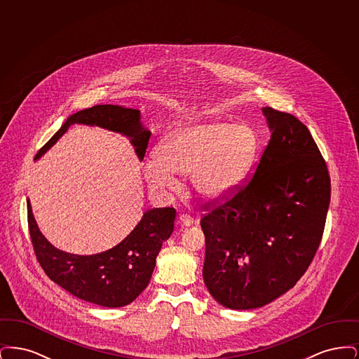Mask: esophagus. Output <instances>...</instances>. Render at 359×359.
I'll use <instances>...</instances> for the list:
<instances>
[{"instance_id":"1","label":"esophagus","mask_w":359,"mask_h":359,"mask_svg":"<svg viewBox=\"0 0 359 359\" xmlns=\"http://www.w3.org/2000/svg\"><path fill=\"white\" fill-rule=\"evenodd\" d=\"M179 221H180L182 224H184V226H191L194 223V218L186 212V214H180L179 215Z\"/></svg>"}]
</instances>
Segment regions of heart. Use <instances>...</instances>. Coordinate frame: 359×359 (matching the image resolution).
Wrapping results in <instances>:
<instances>
[{
	"label": "heart",
	"mask_w": 359,
	"mask_h": 359,
	"mask_svg": "<svg viewBox=\"0 0 359 359\" xmlns=\"http://www.w3.org/2000/svg\"><path fill=\"white\" fill-rule=\"evenodd\" d=\"M258 148L256 132L246 125L222 121L189 123L165 137L160 152L149 154L144 173L156 188H173L176 173L189 175L201 196L219 199L243 182Z\"/></svg>",
	"instance_id": "heart-1"
}]
</instances>
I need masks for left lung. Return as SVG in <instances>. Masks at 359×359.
Here are the masks:
<instances>
[{
    "label": "left lung",
    "mask_w": 359,
    "mask_h": 359,
    "mask_svg": "<svg viewBox=\"0 0 359 359\" xmlns=\"http://www.w3.org/2000/svg\"><path fill=\"white\" fill-rule=\"evenodd\" d=\"M264 114L272 136L252 179L202 207L205 287L231 309L262 307L294 287L319 249L331 199L307 126L272 107Z\"/></svg>",
    "instance_id": "8db88e82"
}]
</instances>
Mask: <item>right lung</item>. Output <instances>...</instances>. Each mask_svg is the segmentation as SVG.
<instances>
[{
    "instance_id": "right-lung-1",
    "label": "right lung",
    "mask_w": 359,
    "mask_h": 359,
    "mask_svg": "<svg viewBox=\"0 0 359 359\" xmlns=\"http://www.w3.org/2000/svg\"><path fill=\"white\" fill-rule=\"evenodd\" d=\"M74 123L97 125L129 136L140 160L145 156L151 133L141 126L140 111L117 104H97L69 117L34 158L44 154ZM27 210L34 256L46 274L71 294L109 308L130 304L148 287L156 257L163 242L171 237L176 218L173 207L148 210L133 231L117 246L93 256H76L56 249L44 238L34 221L29 201Z\"/></svg>"
}]
</instances>
